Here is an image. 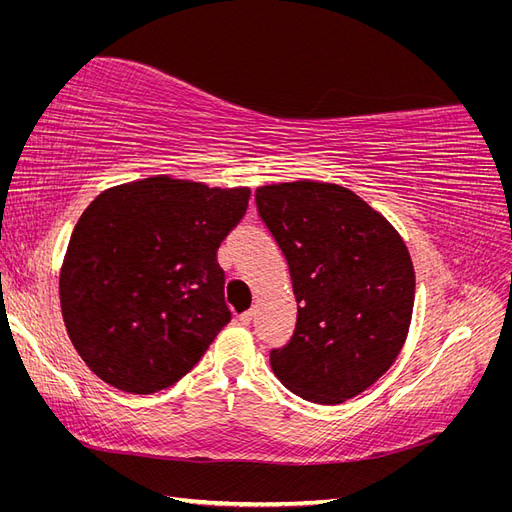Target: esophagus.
<instances>
[{
  "label": "esophagus",
  "mask_w": 512,
  "mask_h": 512,
  "mask_svg": "<svg viewBox=\"0 0 512 512\" xmlns=\"http://www.w3.org/2000/svg\"><path fill=\"white\" fill-rule=\"evenodd\" d=\"M252 320H254V312H252V309H247V312H243V314L239 316V322L245 324V327H247V324H250Z\"/></svg>",
  "instance_id": "obj_1"
}]
</instances>
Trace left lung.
<instances>
[{
    "mask_svg": "<svg viewBox=\"0 0 512 512\" xmlns=\"http://www.w3.org/2000/svg\"><path fill=\"white\" fill-rule=\"evenodd\" d=\"M256 205L297 299L290 342L271 350L273 374L312 404H344L404 348L416 286L408 247L384 215L337 183L262 185Z\"/></svg>",
    "mask_w": 512,
    "mask_h": 512,
    "instance_id": "obj_1",
    "label": "left lung"
}]
</instances>
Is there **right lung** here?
Wrapping results in <instances>:
<instances>
[{"label": "right lung", "instance_id": "obj_1", "mask_svg": "<svg viewBox=\"0 0 512 512\" xmlns=\"http://www.w3.org/2000/svg\"><path fill=\"white\" fill-rule=\"evenodd\" d=\"M250 188L168 175L104 190L76 222L59 273L74 350L106 384L149 395L179 382L226 324L218 247Z\"/></svg>", "mask_w": 512, "mask_h": 512}]
</instances>
